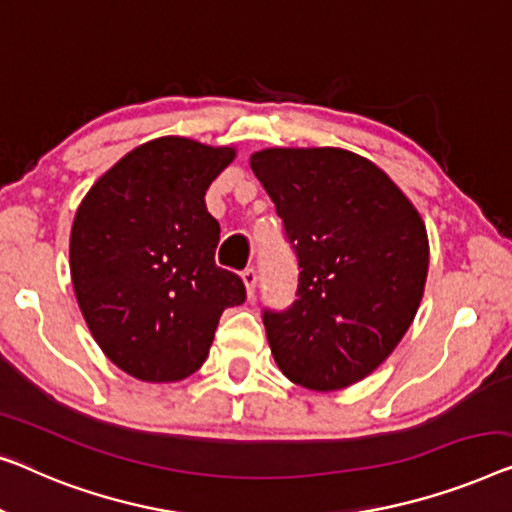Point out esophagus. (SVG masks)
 I'll list each match as a JSON object with an SVG mask.
<instances>
[{"instance_id": "34e87169", "label": "esophagus", "mask_w": 512, "mask_h": 512, "mask_svg": "<svg viewBox=\"0 0 512 512\" xmlns=\"http://www.w3.org/2000/svg\"><path fill=\"white\" fill-rule=\"evenodd\" d=\"M241 280H243V285H246L248 297H253L255 287H257V271L255 269H246V271L241 273Z\"/></svg>"}]
</instances>
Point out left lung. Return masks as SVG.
Segmentation results:
<instances>
[{
  "label": "left lung",
  "mask_w": 512,
  "mask_h": 512,
  "mask_svg": "<svg viewBox=\"0 0 512 512\" xmlns=\"http://www.w3.org/2000/svg\"><path fill=\"white\" fill-rule=\"evenodd\" d=\"M299 259L297 301L264 311L278 369L306 390L371 376L413 325L429 271L427 227L378 164L343 148L250 155Z\"/></svg>",
  "instance_id": "left-lung-1"
}]
</instances>
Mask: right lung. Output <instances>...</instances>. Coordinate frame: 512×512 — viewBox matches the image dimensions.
Wrapping results in <instances>:
<instances>
[{
    "label": "right lung",
    "mask_w": 512,
    "mask_h": 512,
    "mask_svg": "<svg viewBox=\"0 0 512 512\" xmlns=\"http://www.w3.org/2000/svg\"><path fill=\"white\" fill-rule=\"evenodd\" d=\"M236 148L160 136L120 157L85 194L69 239L74 294L92 338L143 383H176L206 362L246 287L215 266L220 225L206 190Z\"/></svg>",
    "instance_id": "add662e5"
}]
</instances>
